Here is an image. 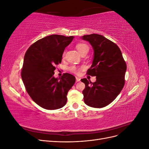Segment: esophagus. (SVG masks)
Returning a JSON list of instances; mask_svg holds the SVG:
<instances>
[{"label": "esophagus", "instance_id": "obj_1", "mask_svg": "<svg viewBox=\"0 0 149 149\" xmlns=\"http://www.w3.org/2000/svg\"><path fill=\"white\" fill-rule=\"evenodd\" d=\"M80 80H81V79H80L79 77H76V82L80 81Z\"/></svg>", "mask_w": 149, "mask_h": 149}]
</instances>
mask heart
<instances>
[{"mask_svg": "<svg viewBox=\"0 0 149 149\" xmlns=\"http://www.w3.org/2000/svg\"><path fill=\"white\" fill-rule=\"evenodd\" d=\"M76 48L77 49V50L78 51V52L79 53H81V52L85 51V50H89V47L88 46V45L85 44V43H78L76 45ZM65 55V53H63V56ZM81 68H78L76 67V66H71L70 68V69L72 71H73L74 73H78V72L79 71V70Z\"/></svg>", "mask_w": 149, "mask_h": 149, "instance_id": "heart-1", "label": "heart"}]
</instances>
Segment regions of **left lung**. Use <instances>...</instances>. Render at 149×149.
Listing matches in <instances>:
<instances>
[{
  "instance_id": "1",
  "label": "left lung",
  "mask_w": 149,
  "mask_h": 149,
  "mask_svg": "<svg viewBox=\"0 0 149 149\" xmlns=\"http://www.w3.org/2000/svg\"><path fill=\"white\" fill-rule=\"evenodd\" d=\"M81 37L89 42L94 50L93 64L87 74L96 76L94 83L86 78L81 79L85 84L84 101L90 107H104L113 101L123 89L127 66L119 47L109 39L94 33Z\"/></svg>"
}]
</instances>
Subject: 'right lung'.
Instances as JSON below:
<instances>
[{"instance_id": "add662e5", "label": "right lung", "mask_w": 149, "mask_h": 149, "mask_svg": "<svg viewBox=\"0 0 149 149\" xmlns=\"http://www.w3.org/2000/svg\"><path fill=\"white\" fill-rule=\"evenodd\" d=\"M73 38V36H47L31 45L25 54L22 81L30 97L44 109L63 107L67 93L75 83L74 76L67 73L61 78L54 77L55 66L61 63L65 49Z\"/></svg>"}]
</instances>
